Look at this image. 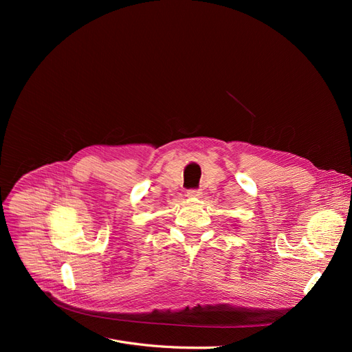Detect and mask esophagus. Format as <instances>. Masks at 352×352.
<instances>
[{
    "label": "esophagus",
    "instance_id": "obj_1",
    "mask_svg": "<svg viewBox=\"0 0 352 352\" xmlns=\"http://www.w3.org/2000/svg\"><path fill=\"white\" fill-rule=\"evenodd\" d=\"M201 195H202V192H201V190H198V189H189L188 192H186L188 198H194V199L201 198Z\"/></svg>",
    "mask_w": 352,
    "mask_h": 352
}]
</instances>
